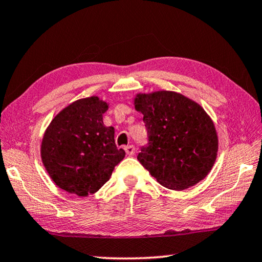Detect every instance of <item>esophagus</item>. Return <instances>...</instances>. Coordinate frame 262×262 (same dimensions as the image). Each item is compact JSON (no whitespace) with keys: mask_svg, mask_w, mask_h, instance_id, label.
<instances>
[{"mask_svg":"<svg viewBox=\"0 0 262 262\" xmlns=\"http://www.w3.org/2000/svg\"><path fill=\"white\" fill-rule=\"evenodd\" d=\"M125 150H126V152L129 155V156H134V155L136 154V148L134 147V145H127Z\"/></svg>","mask_w":262,"mask_h":262,"instance_id":"obj_1","label":"esophagus"}]
</instances>
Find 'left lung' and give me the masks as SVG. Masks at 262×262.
<instances>
[{
    "label": "left lung",
    "mask_w": 262,
    "mask_h": 262,
    "mask_svg": "<svg viewBox=\"0 0 262 262\" xmlns=\"http://www.w3.org/2000/svg\"><path fill=\"white\" fill-rule=\"evenodd\" d=\"M148 143L139 162L159 184L183 190L209 173L219 149L214 123L200 105L172 91L137 95Z\"/></svg>",
    "instance_id": "left-lung-1"
}]
</instances>
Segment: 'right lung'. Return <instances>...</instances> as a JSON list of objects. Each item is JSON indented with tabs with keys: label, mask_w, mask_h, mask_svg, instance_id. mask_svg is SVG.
Wrapping results in <instances>:
<instances>
[{
	"label": "right lung",
	"mask_w": 262,
	"mask_h": 262,
	"mask_svg": "<svg viewBox=\"0 0 262 262\" xmlns=\"http://www.w3.org/2000/svg\"><path fill=\"white\" fill-rule=\"evenodd\" d=\"M108 105L98 97L74 101L53 119L43 135L41 159L56 186L78 196L96 193L125 157L114 128L103 115Z\"/></svg>",
	"instance_id": "1"
}]
</instances>
